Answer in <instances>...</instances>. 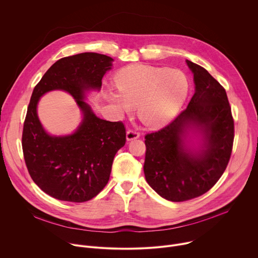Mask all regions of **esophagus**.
I'll list each match as a JSON object with an SVG mask.
<instances>
[{"mask_svg":"<svg viewBox=\"0 0 258 258\" xmlns=\"http://www.w3.org/2000/svg\"><path fill=\"white\" fill-rule=\"evenodd\" d=\"M140 137V133L135 131V130H128L126 132V140L127 141H132V140H136Z\"/></svg>","mask_w":258,"mask_h":258,"instance_id":"1","label":"esophagus"}]
</instances>
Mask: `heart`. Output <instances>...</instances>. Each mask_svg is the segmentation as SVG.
Wrapping results in <instances>:
<instances>
[{"label":"heart","instance_id":"1","mask_svg":"<svg viewBox=\"0 0 258 258\" xmlns=\"http://www.w3.org/2000/svg\"><path fill=\"white\" fill-rule=\"evenodd\" d=\"M114 85L118 92L107 91L105 99L120 113L138 107L139 118L150 127L169 122L190 92L189 79L181 70L142 64L119 70Z\"/></svg>","mask_w":258,"mask_h":258}]
</instances>
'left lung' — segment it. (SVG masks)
<instances>
[{"mask_svg":"<svg viewBox=\"0 0 258 258\" xmlns=\"http://www.w3.org/2000/svg\"><path fill=\"white\" fill-rule=\"evenodd\" d=\"M187 64L195 83L188 107L163 128L145 136L146 180L172 202L209 191L226 170L234 143V119L226 90L205 68L189 60ZM192 127L205 140L198 153L191 152L183 141Z\"/></svg>","mask_w":258,"mask_h":258,"instance_id":"1","label":"left lung"}]
</instances>
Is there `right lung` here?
<instances>
[{
  "label": "right lung",
  "mask_w": 258,
  "mask_h": 258,
  "mask_svg": "<svg viewBox=\"0 0 258 258\" xmlns=\"http://www.w3.org/2000/svg\"><path fill=\"white\" fill-rule=\"evenodd\" d=\"M112 61L98 53L61 58L33 89L23 124V156L32 180L55 199L81 203L97 196L107 185L116 152L125 144L122 121L97 117L84 100L86 91L100 90ZM53 89L69 92L84 113L81 125L72 135L50 136L38 120L36 105Z\"/></svg>",
  "instance_id": "1"
}]
</instances>
